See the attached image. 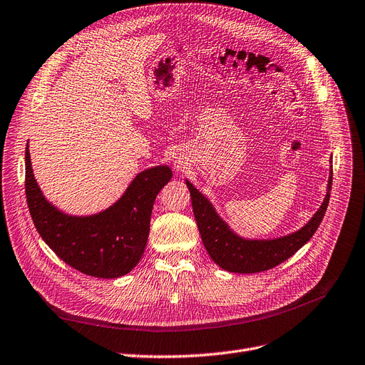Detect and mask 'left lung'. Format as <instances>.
<instances>
[{"instance_id":"1","label":"left lung","mask_w":365,"mask_h":365,"mask_svg":"<svg viewBox=\"0 0 365 365\" xmlns=\"http://www.w3.org/2000/svg\"><path fill=\"white\" fill-rule=\"evenodd\" d=\"M185 184L190 190L193 214L203 245H205L211 259L226 271L253 274L280 265L282 262L295 255L314 235L328 208L332 177L329 178L328 193L322 207L313 215L309 225H305L292 235L271 241H247L237 237L215 214L211 203L190 182L185 181Z\"/></svg>"}]
</instances>
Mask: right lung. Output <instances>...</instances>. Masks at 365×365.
<instances>
[{
    "mask_svg": "<svg viewBox=\"0 0 365 365\" xmlns=\"http://www.w3.org/2000/svg\"><path fill=\"white\" fill-rule=\"evenodd\" d=\"M172 178L168 166L140 172L123 197L91 217H71L45 199L25 148V195L33 223L53 253L67 265L98 279H116L132 271L148 241L154 200Z\"/></svg>",
    "mask_w": 365,
    "mask_h": 365,
    "instance_id": "right-lung-1",
    "label": "right lung"
}]
</instances>
